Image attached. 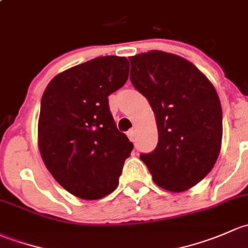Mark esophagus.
<instances>
[{"instance_id":"34e87169","label":"esophagus","mask_w":248,"mask_h":248,"mask_svg":"<svg viewBox=\"0 0 248 248\" xmlns=\"http://www.w3.org/2000/svg\"><path fill=\"white\" fill-rule=\"evenodd\" d=\"M127 137L130 139V141L135 142V140H136V130L134 129L129 130V132H127Z\"/></svg>"}]
</instances>
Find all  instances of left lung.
Here are the masks:
<instances>
[{
	"instance_id": "left-lung-1",
	"label": "left lung",
	"mask_w": 248,
	"mask_h": 248,
	"mask_svg": "<svg viewBox=\"0 0 248 248\" xmlns=\"http://www.w3.org/2000/svg\"><path fill=\"white\" fill-rule=\"evenodd\" d=\"M130 80L154 111L159 141L141 160L153 180L183 192L206 177L222 143V108L215 87L180 56L153 50L132 56Z\"/></svg>"
}]
</instances>
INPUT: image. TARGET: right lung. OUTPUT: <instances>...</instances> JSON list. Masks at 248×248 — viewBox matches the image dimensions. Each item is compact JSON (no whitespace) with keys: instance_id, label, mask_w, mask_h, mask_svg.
I'll return each mask as SVG.
<instances>
[{"instance_id":"obj_1","label":"right lung","mask_w":248,"mask_h":248,"mask_svg":"<svg viewBox=\"0 0 248 248\" xmlns=\"http://www.w3.org/2000/svg\"><path fill=\"white\" fill-rule=\"evenodd\" d=\"M127 76L125 57H98L56 75L43 94L40 155L57 183L76 197L99 200L118 186L134 144L117 129L108 95Z\"/></svg>"}]
</instances>
